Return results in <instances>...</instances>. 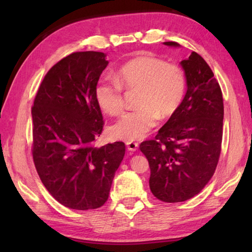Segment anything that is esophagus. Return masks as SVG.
<instances>
[{"instance_id": "esophagus-1", "label": "esophagus", "mask_w": 252, "mask_h": 252, "mask_svg": "<svg viewBox=\"0 0 252 252\" xmlns=\"http://www.w3.org/2000/svg\"><path fill=\"white\" fill-rule=\"evenodd\" d=\"M126 144L127 150L131 151V152L136 151V150H138V148H139V144L136 142H126Z\"/></svg>"}]
</instances>
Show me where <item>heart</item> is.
Masks as SVG:
<instances>
[{"instance_id": "obj_1", "label": "heart", "mask_w": 252, "mask_h": 252, "mask_svg": "<svg viewBox=\"0 0 252 252\" xmlns=\"http://www.w3.org/2000/svg\"><path fill=\"white\" fill-rule=\"evenodd\" d=\"M186 74L176 63L142 55L118 70L116 79L103 78L95 85L94 96L102 111L111 116L125 108L122 88L139 89L136 110L126 113L110 127L112 139L133 142L146 138L162 118L176 112L186 92Z\"/></svg>"}]
</instances>
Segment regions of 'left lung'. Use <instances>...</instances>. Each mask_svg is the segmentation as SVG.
Returning <instances> with one entry per match:
<instances>
[{"mask_svg": "<svg viewBox=\"0 0 252 252\" xmlns=\"http://www.w3.org/2000/svg\"><path fill=\"white\" fill-rule=\"evenodd\" d=\"M180 64L187 80L185 97L156 139L140 144L150 165L151 192L169 203L186 201L203 189L215 173L222 142L223 99L218 81L198 53Z\"/></svg>", "mask_w": 252, "mask_h": 252, "instance_id": "obj_1", "label": "left lung"}]
</instances>
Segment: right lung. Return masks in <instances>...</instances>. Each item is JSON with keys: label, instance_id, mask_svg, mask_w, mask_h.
I'll list each match as a JSON object with an SVG mask.
<instances>
[{"label": "right lung", "instance_id": "1", "mask_svg": "<svg viewBox=\"0 0 252 252\" xmlns=\"http://www.w3.org/2000/svg\"><path fill=\"white\" fill-rule=\"evenodd\" d=\"M105 57L87 51L62 59L44 76L32 108L36 171L51 195L75 210L103 206L126 153L123 142L93 147L103 130L94 90Z\"/></svg>", "mask_w": 252, "mask_h": 252}]
</instances>
